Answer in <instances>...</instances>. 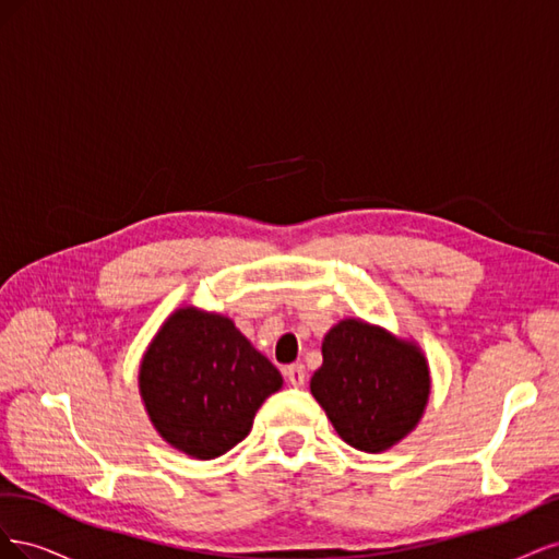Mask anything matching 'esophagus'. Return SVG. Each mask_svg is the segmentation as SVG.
I'll return each mask as SVG.
<instances>
[{"instance_id":"1","label":"esophagus","mask_w":559,"mask_h":559,"mask_svg":"<svg viewBox=\"0 0 559 559\" xmlns=\"http://www.w3.org/2000/svg\"><path fill=\"white\" fill-rule=\"evenodd\" d=\"M284 376H286V380H289V384H294V386L306 384V368H302L300 364L286 366L284 368Z\"/></svg>"}]
</instances>
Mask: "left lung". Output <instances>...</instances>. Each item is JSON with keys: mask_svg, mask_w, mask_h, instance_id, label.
<instances>
[{"mask_svg": "<svg viewBox=\"0 0 559 559\" xmlns=\"http://www.w3.org/2000/svg\"><path fill=\"white\" fill-rule=\"evenodd\" d=\"M321 357L310 392L347 445L384 452L419 425L431 373L415 341L347 317L324 335Z\"/></svg>", "mask_w": 559, "mask_h": 559, "instance_id": "obj_1", "label": "left lung"}]
</instances>
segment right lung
Returning <instances> with one entry per match:
<instances>
[{"label":"right lung","instance_id":"obj_1","mask_svg":"<svg viewBox=\"0 0 559 559\" xmlns=\"http://www.w3.org/2000/svg\"><path fill=\"white\" fill-rule=\"evenodd\" d=\"M280 370L218 312L183 306L163 321L140 364V396L167 445L216 460L251 431Z\"/></svg>","mask_w":559,"mask_h":559}]
</instances>
